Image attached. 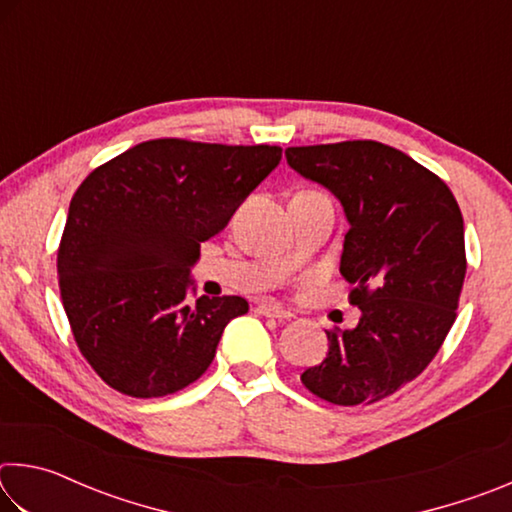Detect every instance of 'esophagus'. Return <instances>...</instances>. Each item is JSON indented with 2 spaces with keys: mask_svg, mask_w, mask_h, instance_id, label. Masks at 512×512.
<instances>
[{
  "mask_svg": "<svg viewBox=\"0 0 512 512\" xmlns=\"http://www.w3.org/2000/svg\"><path fill=\"white\" fill-rule=\"evenodd\" d=\"M255 311L259 316H266V318H277V320H289L293 314L287 309H282L280 305H273V302H259L255 307Z\"/></svg>",
  "mask_w": 512,
  "mask_h": 512,
  "instance_id": "obj_1",
  "label": "esophagus"
}]
</instances>
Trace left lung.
Here are the masks:
<instances>
[{"instance_id": "1", "label": "left lung", "mask_w": 512, "mask_h": 512, "mask_svg": "<svg viewBox=\"0 0 512 512\" xmlns=\"http://www.w3.org/2000/svg\"><path fill=\"white\" fill-rule=\"evenodd\" d=\"M284 155L341 201V275L361 309L357 327L327 329V357L300 379L325 402L375 404L418 377L454 325L467 271L461 207L436 173L381 142Z\"/></svg>"}]
</instances>
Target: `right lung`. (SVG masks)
<instances>
[{
    "mask_svg": "<svg viewBox=\"0 0 512 512\" xmlns=\"http://www.w3.org/2000/svg\"><path fill=\"white\" fill-rule=\"evenodd\" d=\"M280 160V146L164 137L101 164L76 189L58 287L76 345L110 388L162 397L210 368L225 325L248 302H189V266Z\"/></svg>",
    "mask_w": 512,
    "mask_h": 512,
    "instance_id": "1",
    "label": "right lung"
}]
</instances>
